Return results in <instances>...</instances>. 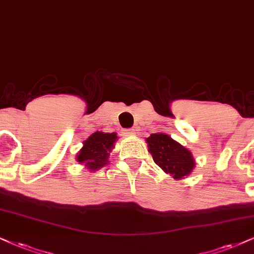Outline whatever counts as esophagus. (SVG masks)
Wrapping results in <instances>:
<instances>
[{"label":"esophagus","mask_w":254,"mask_h":254,"mask_svg":"<svg viewBox=\"0 0 254 254\" xmlns=\"http://www.w3.org/2000/svg\"><path fill=\"white\" fill-rule=\"evenodd\" d=\"M137 127H131V129H127V133L130 134V136H133V134L137 133Z\"/></svg>","instance_id":"esophagus-1"}]
</instances>
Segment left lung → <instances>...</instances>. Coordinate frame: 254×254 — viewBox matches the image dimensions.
I'll return each instance as SVG.
<instances>
[{"instance_id": "left-lung-1", "label": "left lung", "mask_w": 254, "mask_h": 254, "mask_svg": "<svg viewBox=\"0 0 254 254\" xmlns=\"http://www.w3.org/2000/svg\"><path fill=\"white\" fill-rule=\"evenodd\" d=\"M149 152L153 162L170 173L175 179H182L190 175L194 166L191 152L171 137L164 133H152L146 138Z\"/></svg>"}]
</instances>
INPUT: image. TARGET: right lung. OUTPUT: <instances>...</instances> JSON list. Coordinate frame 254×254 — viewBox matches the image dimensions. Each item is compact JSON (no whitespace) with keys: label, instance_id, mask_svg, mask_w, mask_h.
<instances>
[{"label":"right lung","instance_id":"right-lung-1","mask_svg":"<svg viewBox=\"0 0 254 254\" xmlns=\"http://www.w3.org/2000/svg\"><path fill=\"white\" fill-rule=\"evenodd\" d=\"M117 139L116 132L104 133L96 131L83 142V147L77 155V162L84 163L90 170L103 168L108 163V156Z\"/></svg>","mask_w":254,"mask_h":254}]
</instances>
